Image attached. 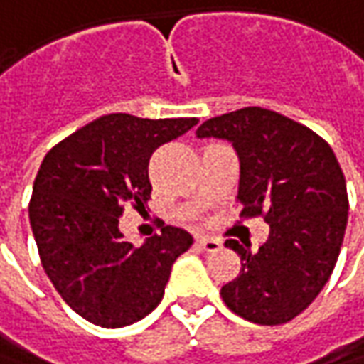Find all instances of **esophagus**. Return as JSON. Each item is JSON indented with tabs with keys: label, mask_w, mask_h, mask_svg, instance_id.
Wrapping results in <instances>:
<instances>
[{
	"label": "esophagus",
	"mask_w": 364,
	"mask_h": 364,
	"mask_svg": "<svg viewBox=\"0 0 364 364\" xmlns=\"http://www.w3.org/2000/svg\"><path fill=\"white\" fill-rule=\"evenodd\" d=\"M197 245L201 247L203 251H207V253H217V251L221 249V243H219L217 239H211V237H201V239H197Z\"/></svg>",
	"instance_id": "1"
}]
</instances>
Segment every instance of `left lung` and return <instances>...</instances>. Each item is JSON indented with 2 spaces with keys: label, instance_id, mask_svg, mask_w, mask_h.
<instances>
[{
  "label": "left lung",
  "instance_id": "8db88e82",
  "mask_svg": "<svg viewBox=\"0 0 364 364\" xmlns=\"http://www.w3.org/2000/svg\"><path fill=\"white\" fill-rule=\"evenodd\" d=\"M197 137L233 143L241 217H263L257 253L235 239L241 271L221 287L225 305L257 325H283L311 305L335 269L347 229L345 175L327 141L277 111L243 107L207 119Z\"/></svg>",
  "mask_w": 364,
  "mask_h": 364
}]
</instances>
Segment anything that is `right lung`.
Listing matches in <instances>:
<instances>
[{"label": "right lung", "instance_id": "add662e5", "mask_svg": "<svg viewBox=\"0 0 364 364\" xmlns=\"http://www.w3.org/2000/svg\"><path fill=\"white\" fill-rule=\"evenodd\" d=\"M197 121L111 113L59 141L41 163L29 201L39 259L61 299L89 323L119 328L147 317L173 263L193 245L187 231L163 225L135 247L123 239L119 217L125 205L145 209L149 201L153 151Z\"/></svg>", "mask_w": 364, "mask_h": 364}]
</instances>
